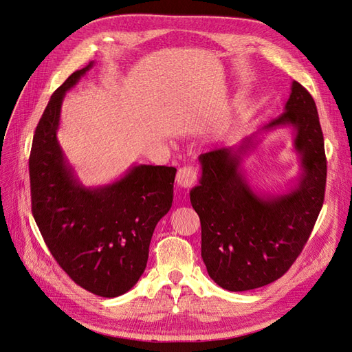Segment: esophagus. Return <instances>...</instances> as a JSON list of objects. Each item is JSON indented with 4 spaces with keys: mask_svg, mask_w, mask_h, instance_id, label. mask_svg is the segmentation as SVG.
<instances>
[{
    "mask_svg": "<svg viewBox=\"0 0 352 352\" xmlns=\"http://www.w3.org/2000/svg\"><path fill=\"white\" fill-rule=\"evenodd\" d=\"M197 170L190 166H185L177 170L176 175V184L177 186L184 189H190L197 184Z\"/></svg>",
    "mask_w": 352,
    "mask_h": 352,
    "instance_id": "34e87169",
    "label": "esophagus"
}]
</instances>
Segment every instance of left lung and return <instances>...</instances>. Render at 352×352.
Instances as JSON below:
<instances>
[{
  "mask_svg": "<svg viewBox=\"0 0 352 352\" xmlns=\"http://www.w3.org/2000/svg\"><path fill=\"white\" fill-rule=\"evenodd\" d=\"M280 126L294 129L302 173L286 193H258L244 175L243 158L261 135ZM198 160L199 185L189 195L201 221V257L208 276L232 292L278 280L310 238L324 199V141L310 92L294 80L278 119L241 144L201 154Z\"/></svg>",
  "mask_w": 352,
  "mask_h": 352,
  "instance_id": "1",
  "label": "left lung"
}]
</instances>
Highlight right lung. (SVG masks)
I'll list each match as a JSON object with an SVG mask.
<instances>
[{"label": "right lung", "instance_id": "right-lung-1", "mask_svg": "<svg viewBox=\"0 0 352 352\" xmlns=\"http://www.w3.org/2000/svg\"><path fill=\"white\" fill-rule=\"evenodd\" d=\"M76 70L51 95L29 158L32 212L52 257L85 289L104 298L142 276L160 219L173 202L175 167L133 164L107 185L85 186L57 140L65 95L92 69Z\"/></svg>", "mask_w": 352, "mask_h": 352}]
</instances>
